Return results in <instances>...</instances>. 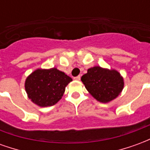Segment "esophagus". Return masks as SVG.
Instances as JSON below:
<instances>
[{
    "label": "esophagus",
    "mask_w": 150,
    "mask_h": 150,
    "mask_svg": "<svg viewBox=\"0 0 150 150\" xmlns=\"http://www.w3.org/2000/svg\"><path fill=\"white\" fill-rule=\"evenodd\" d=\"M80 79H81V77L79 75V76H77V77H75L74 79H75V80H77V81H79V80H80Z\"/></svg>",
    "instance_id": "obj_1"
}]
</instances>
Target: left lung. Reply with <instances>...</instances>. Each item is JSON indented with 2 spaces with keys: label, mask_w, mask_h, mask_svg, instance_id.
I'll use <instances>...</instances> for the list:
<instances>
[{
  "label": "left lung",
  "mask_w": 150,
  "mask_h": 150,
  "mask_svg": "<svg viewBox=\"0 0 150 150\" xmlns=\"http://www.w3.org/2000/svg\"><path fill=\"white\" fill-rule=\"evenodd\" d=\"M81 80L88 92L96 100L104 104L118 97L125 86L124 78L119 71L99 66L88 69Z\"/></svg>",
  "instance_id": "1"
}]
</instances>
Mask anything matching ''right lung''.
Returning a JSON list of instances; mask_svg holds the SVG:
<instances>
[{
    "instance_id": "add662e5",
    "label": "right lung",
    "mask_w": 150,
    "mask_h": 150,
    "mask_svg": "<svg viewBox=\"0 0 150 150\" xmlns=\"http://www.w3.org/2000/svg\"><path fill=\"white\" fill-rule=\"evenodd\" d=\"M72 79L55 67L38 68L28 75L25 89L28 98L39 107H49L58 103Z\"/></svg>"
}]
</instances>
